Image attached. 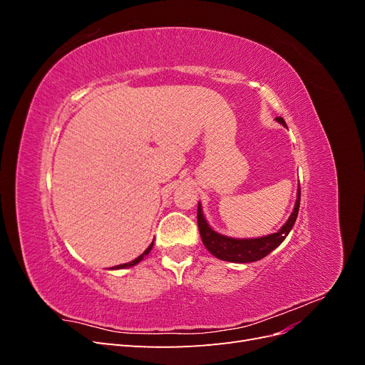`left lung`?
I'll return each instance as SVG.
<instances>
[{"mask_svg":"<svg viewBox=\"0 0 365 365\" xmlns=\"http://www.w3.org/2000/svg\"><path fill=\"white\" fill-rule=\"evenodd\" d=\"M279 123L286 126L284 120L282 117H277ZM298 208H300V189H298L297 202L294 207V212L286 220V224L277 231V233H272L264 237L257 239H233L227 237L216 233L210 225L202 215L201 204H197V228H200V235L202 239V244L205 248L213 254L215 257L227 262H236V263H248V262H257L263 259L264 256L277 248L284 237L289 235L291 228L295 224V219L298 216Z\"/></svg>","mask_w":365,"mask_h":365,"instance_id":"1","label":"left lung"}]
</instances>
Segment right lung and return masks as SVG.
I'll use <instances>...</instances> for the list:
<instances>
[{
	"label": "right lung",
	"mask_w": 365,
	"mask_h": 365,
	"mask_svg": "<svg viewBox=\"0 0 365 365\" xmlns=\"http://www.w3.org/2000/svg\"><path fill=\"white\" fill-rule=\"evenodd\" d=\"M152 245H153V242H152V244L149 245V248H148L145 252H143L141 256H138L135 260H132V262H129V263H123V264H117V267H115V268H113V269H121V268H129V267H134V264H137L138 262H141V260H143V257L148 256L149 251L152 250Z\"/></svg>",
	"instance_id": "1"
}]
</instances>
